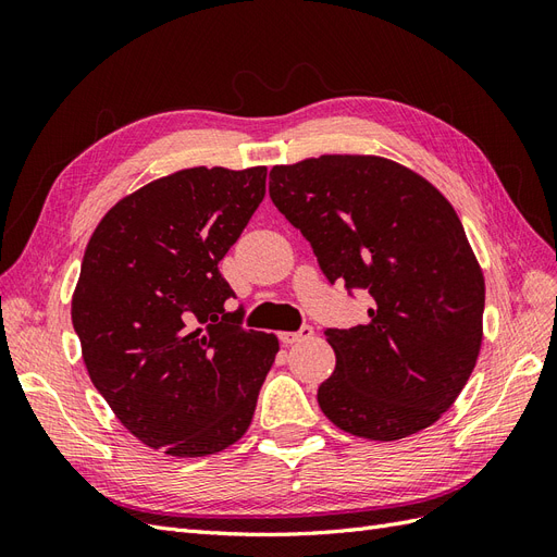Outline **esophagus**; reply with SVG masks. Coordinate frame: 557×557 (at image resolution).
<instances>
[{
    "mask_svg": "<svg viewBox=\"0 0 557 557\" xmlns=\"http://www.w3.org/2000/svg\"><path fill=\"white\" fill-rule=\"evenodd\" d=\"M311 334H313V327H311V325H305V327L297 330V332H281L278 339H281L285 346H290V344H297V342H301V339H309Z\"/></svg>",
    "mask_w": 557,
    "mask_h": 557,
    "instance_id": "obj_1",
    "label": "esophagus"
}]
</instances>
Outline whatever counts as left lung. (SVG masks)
I'll return each mask as SVG.
<instances>
[{"mask_svg": "<svg viewBox=\"0 0 557 557\" xmlns=\"http://www.w3.org/2000/svg\"><path fill=\"white\" fill-rule=\"evenodd\" d=\"M276 209L330 283L364 288V325L327 330L336 364L318 387L332 423L372 442L434 425L474 372L485 281L450 201L381 156H320L269 172Z\"/></svg>", "mask_w": 557, "mask_h": 557, "instance_id": "obj_1", "label": "left lung"}]
</instances>
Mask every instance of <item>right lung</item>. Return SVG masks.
Instances as JSON below:
<instances>
[{
  "instance_id": "right-lung-1",
  "label": "right lung",
  "mask_w": 557,
  "mask_h": 557,
  "mask_svg": "<svg viewBox=\"0 0 557 557\" xmlns=\"http://www.w3.org/2000/svg\"><path fill=\"white\" fill-rule=\"evenodd\" d=\"M267 166H190L107 211L83 256L72 323L90 381L150 448L205 458L246 434L278 352L242 327L218 262L264 199Z\"/></svg>"
}]
</instances>
